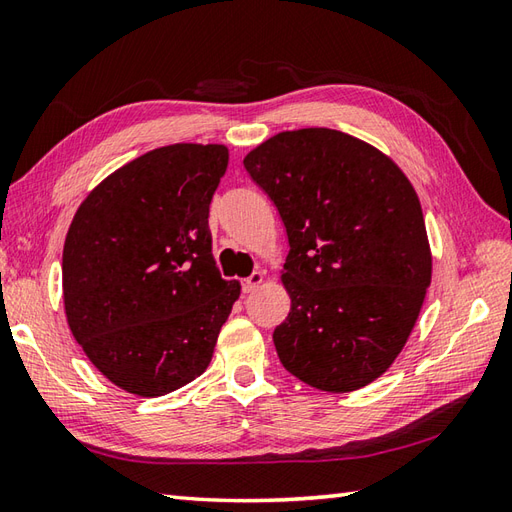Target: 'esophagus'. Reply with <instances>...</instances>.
<instances>
[{"instance_id": "1", "label": "esophagus", "mask_w": 512, "mask_h": 512, "mask_svg": "<svg viewBox=\"0 0 512 512\" xmlns=\"http://www.w3.org/2000/svg\"><path fill=\"white\" fill-rule=\"evenodd\" d=\"M262 281H264V273H262V270H255L253 275L242 279V290L244 292H253L259 284H262Z\"/></svg>"}]
</instances>
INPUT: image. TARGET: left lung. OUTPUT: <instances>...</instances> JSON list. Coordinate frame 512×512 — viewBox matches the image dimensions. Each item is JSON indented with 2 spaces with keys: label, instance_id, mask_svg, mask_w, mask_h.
I'll use <instances>...</instances> for the list:
<instances>
[{
  "label": "left lung",
  "instance_id": "8db88e82",
  "mask_svg": "<svg viewBox=\"0 0 512 512\" xmlns=\"http://www.w3.org/2000/svg\"><path fill=\"white\" fill-rule=\"evenodd\" d=\"M244 167L288 235L281 365L334 394L365 387L405 347L431 284L416 191L376 147L325 127L268 138Z\"/></svg>",
  "mask_w": 512,
  "mask_h": 512
}]
</instances>
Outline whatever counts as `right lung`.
I'll use <instances>...</instances> for the list:
<instances>
[{"mask_svg":"<svg viewBox=\"0 0 512 512\" xmlns=\"http://www.w3.org/2000/svg\"><path fill=\"white\" fill-rule=\"evenodd\" d=\"M226 165L224 145L147 151L70 224L65 317L94 367L129 394L165 396L198 378L239 297L211 253L209 204Z\"/></svg>","mask_w":512,"mask_h":512,"instance_id":"1","label":"right lung"}]
</instances>
